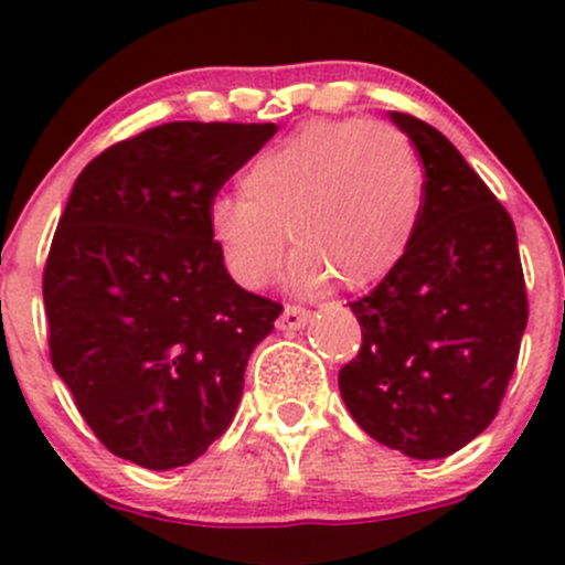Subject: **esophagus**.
<instances>
[{
  "mask_svg": "<svg viewBox=\"0 0 565 565\" xmlns=\"http://www.w3.org/2000/svg\"><path fill=\"white\" fill-rule=\"evenodd\" d=\"M311 319V311H306L303 306H284L281 317H278V328L281 330H300L306 328V322Z\"/></svg>",
  "mask_w": 565,
  "mask_h": 565,
  "instance_id": "obj_1",
  "label": "esophagus"
}]
</instances>
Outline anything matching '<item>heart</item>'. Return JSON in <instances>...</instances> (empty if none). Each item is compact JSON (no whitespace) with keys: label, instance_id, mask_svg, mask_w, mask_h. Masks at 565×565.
Returning a JSON list of instances; mask_svg holds the SVG:
<instances>
[{"label":"heart","instance_id":"b5f03b06","mask_svg":"<svg viewBox=\"0 0 565 565\" xmlns=\"http://www.w3.org/2000/svg\"><path fill=\"white\" fill-rule=\"evenodd\" d=\"M424 213V167L407 134L366 119H317L259 152L243 193L210 202V235L232 276L265 287L295 250L303 292L335 281L363 289L404 259Z\"/></svg>","mask_w":565,"mask_h":565}]
</instances>
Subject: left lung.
I'll return each mask as SVG.
<instances>
[{"instance_id": "obj_1", "label": "left lung", "mask_w": 565, "mask_h": 565, "mask_svg": "<svg viewBox=\"0 0 565 565\" xmlns=\"http://www.w3.org/2000/svg\"><path fill=\"white\" fill-rule=\"evenodd\" d=\"M424 161V213L404 259L350 303L363 344L339 372L369 437L413 459H443L498 415L527 324L511 215L431 125L391 111Z\"/></svg>"}]
</instances>
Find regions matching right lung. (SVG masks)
Returning <instances> with one entry per match:
<instances>
[{
  "mask_svg": "<svg viewBox=\"0 0 565 565\" xmlns=\"http://www.w3.org/2000/svg\"><path fill=\"white\" fill-rule=\"evenodd\" d=\"M276 130L158 125L73 182L43 273L51 363L114 457L191 465L235 418L281 306L237 287L207 210Z\"/></svg>",
  "mask_w": 565,
  "mask_h": 565,
  "instance_id": "1",
  "label": "right lung"
}]
</instances>
